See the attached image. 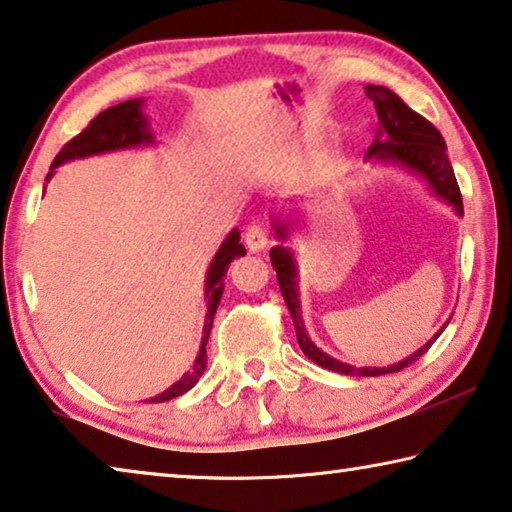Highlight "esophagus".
I'll return each mask as SVG.
<instances>
[{
  "mask_svg": "<svg viewBox=\"0 0 512 512\" xmlns=\"http://www.w3.org/2000/svg\"><path fill=\"white\" fill-rule=\"evenodd\" d=\"M245 245H247V249L249 251H263L265 247H267V231H265V226H261V224H249L247 229H245Z\"/></svg>",
  "mask_w": 512,
  "mask_h": 512,
  "instance_id": "obj_1",
  "label": "esophagus"
}]
</instances>
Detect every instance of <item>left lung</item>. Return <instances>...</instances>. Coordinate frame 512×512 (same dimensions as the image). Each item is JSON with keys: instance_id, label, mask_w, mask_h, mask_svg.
<instances>
[{"instance_id": "obj_1", "label": "left lung", "mask_w": 512, "mask_h": 512, "mask_svg": "<svg viewBox=\"0 0 512 512\" xmlns=\"http://www.w3.org/2000/svg\"><path fill=\"white\" fill-rule=\"evenodd\" d=\"M365 95L372 99L376 106V115H379V131H376V138L367 149L365 158L374 163H385V165H399L404 170L413 172L426 181V186L438 199L447 201V204L454 208L456 215L463 217V197H460V188L454 177V167H451L447 158V145L442 140L440 131L433 127L429 120H424L420 113H415L413 108L404 104V99L395 95L390 88L385 86H365ZM272 229L274 236L281 240V245L272 247L270 258L272 267L276 270V281H279L281 295L286 299L288 311L292 315V322H295L297 331V342L304 354L317 363L324 370L345 374V376H381L390 372H399L415 363L417 358L426 354L438 335L445 331V324L442 329L433 335V338L420 347L415 354L408 358L399 360L395 365L388 367H356L349 363H342V360L333 358L315 345L311 335L306 331L304 317H301V301H299V283H297V258L292 254V249L286 247V240L290 238L292 231V220L286 217H272Z\"/></svg>"}]
</instances>
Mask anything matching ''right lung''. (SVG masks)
I'll return each instance as SVG.
<instances>
[{
	"instance_id": "1",
	"label": "right lung",
	"mask_w": 512,
	"mask_h": 512,
	"mask_svg": "<svg viewBox=\"0 0 512 512\" xmlns=\"http://www.w3.org/2000/svg\"><path fill=\"white\" fill-rule=\"evenodd\" d=\"M145 108V99H129V102H122L117 106L106 108L104 113H99L95 120L88 124V129H83L77 138H72L67 145L56 154L52 170L47 174V181L54 177V170L58 165L67 161H74V158H86V156H97V154H108V152H120V149H136V147H147L156 145V138L152 129H149L147 115L142 113ZM247 251L240 245V231L233 229L229 236L217 249L213 256L211 267L206 272V324H204V335H201V347L195 358V365L192 370L181 376L177 383H172L170 388L161 395L152 399V404H161V401H170L174 397L183 395L190 388H195V383L201 379V374L206 370V342L208 335L213 329V317L217 306H220L222 292H224V276L233 258L245 256Z\"/></svg>"
}]
</instances>
